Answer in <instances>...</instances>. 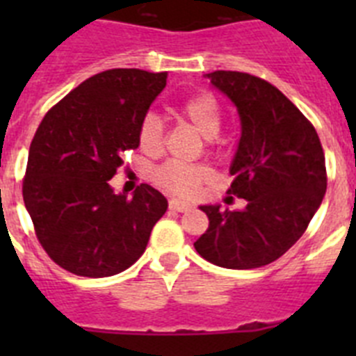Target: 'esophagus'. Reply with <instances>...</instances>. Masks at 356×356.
Here are the masks:
<instances>
[{"label":"esophagus","instance_id":"1","mask_svg":"<svg viewBox=\"0 0 356 356\" xmlns=\"http://www.w3.org/2000/svg\"><path fill=\"white\" fill-rule=\"evenodd\" d=\"M169 209L175 210V212H187V210H191L193 207L188 205V203H184V201L180 200H171L169 201Z\"/></svg>","mask_w":356,"mask_h":356}]
</instances>
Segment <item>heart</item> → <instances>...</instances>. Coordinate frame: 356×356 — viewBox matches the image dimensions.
I'll return each mask as SVG.
<instances>
[{
    "label": "heart",
    "mask_w": 356,
    "mask_h": 356,
    "mask_svg": "<svg viewBox=\"0 0 356 356\" xmlns=\"http://www.w3.org/2000/svg\"><path fill=\"white\" fill-rule=\"evenodd\" d=\"M180 112L201 135L207 144L217 143V134L222 124V110L216 96L207 90L194 92L181 103ZM139 147L149 156L160 155L165 144V124L162 118L153 112L146 114L137 131ZM212 176V169L207 163H187L181 160H168L151 171V181L159 188L180 197L196 194L197 188Z\"/></svg>",
    "instance_id": "heart-1"
}]
</instances>
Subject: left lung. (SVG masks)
<instances>
[{"instance_id": "left-lung-1", "label": "left lung", "mask_w": 356, "mask_h": 356, "mask_svg": "<svg viewBox=\"0 0 356 356\" xmlns=\"http://www.w3.org/2000/svg\"><path fill=\"white\" fill-rule=\"evenodd\" d=\"M235 103L241 140L229 168L228 194L244 210L201 207L209 228L197 253L226 269H254L280 259L305 234L326 193L325 151L312 122L275 85L238 71L209 72Z\"/></svg>"}]
</instances>
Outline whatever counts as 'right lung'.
Masks as SVG:
<instances>
[{"label":"right lung","mask_w":356,"mask_h":356,"mask_svg":"<svg viewBox=\"0 0 356 356\" xmlns=\"http://www.w3.org/2000/svg\"><path fill=\"white\" fill-rule=\"evenodd\" d=\"M168 72L108 69L53 105L37 128L23 200L40 246L78 276L105 278L139 260L168 200L143 184L134 197L108 185Z\"/></svg>","instance_id":"add662e5"}]
</instances>
